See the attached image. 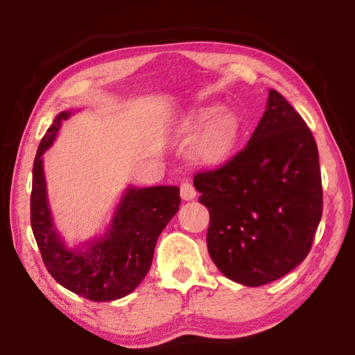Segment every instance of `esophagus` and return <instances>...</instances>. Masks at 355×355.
I'll use <instances>...</instances> for the list:
<instances>
[{
    "label": "esophagus",
    "instance_id": "1",
    "mask_svg": "<svg viewBox=\"0 0 355 355\" xmlns=\"http://www.w3.org/2000/svg\"><path fill=\"white\" fill-rule=\"evenodd\" d=\"M180 196H182L183 200H192L197 196V191L189 182H184L180 184Z\"/></svg>",
    "mask_w": 355,
    "mask_h": 355
}]
</instances>
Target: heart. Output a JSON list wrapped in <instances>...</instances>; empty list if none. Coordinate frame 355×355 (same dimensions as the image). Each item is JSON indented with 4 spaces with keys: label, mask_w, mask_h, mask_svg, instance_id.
Segmentation results:
<instances>
[{
    "label": "heart",
    "mask_w": 355,
    "mask_h": 355,
    "mask_svg": "<svg viewBox=\"0 0 355 355\" xmlns=\"http://www.w3.org/2000/svg\"><path fill=\"white\" fill-rule=\"evenodd\" d=\"M220 111L219 106H207L192 112L184 123L188 135L200 133L192 148L196 159L203 164H219L235 148L239 122L235 114Z\"/></svg>",
    "instance_id": "b5f03b06"
}]
</instances>
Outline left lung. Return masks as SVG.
<instances>
[{
  "mask_svg": "<svg viewBox=\"0 0 355 355\" xmlns=\"http://www.w3.org/2000/svg\"><path fill=\"white\" fill-rule=\"evenodd\" d=\"M194 186L209 211L208 254L225 277L266 285L309 255L322 216L318 147L277 91H269L248 146L218 169L197 172Z\"/></svg>",
  "mask_w": 355,
  "mask_h": 355,
  "instance_id": "left-lung-1",
  "label": "left lung"
}]
</instances>
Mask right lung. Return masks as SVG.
Segmentation results:
<instances>
[{
  "label": "right lung",
  "mask_w": 355,
  "mask_h": 355,
  "mask_svg": "<svg viewBox=\"0 0 355 355\" xmlns=\"http://www.w3.org/2000/svg\"><path fill=\"white\" fill-rule=\"evenodd\" d=\"M70 116V111L56 116L35 153L31 227L45 268L59 285L94 302H107L135 291L146 277L158 236L178 211L182 199L177 186L130 188L103 238L86 244L84 249L67 248L53 225L48 208L42 155Z\"/></svg>",
  "instance_id": "1"
}]
</instances>
